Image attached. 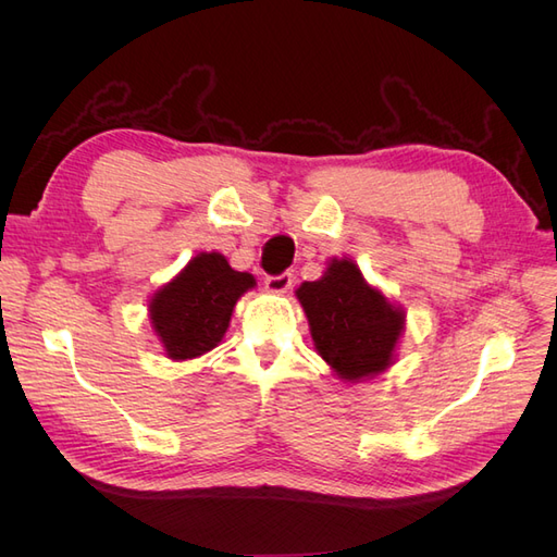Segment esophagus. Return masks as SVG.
Segmentation results:
<instances>
[{"mask_svg": "<svg viewBox=\"0 0 557 557\" xmlns=\"http://www.w3.org/2000/svg\"><path fill=\"white\" fill-rule=\"evenodd\" d=\"M293 283H295V276L290 272H283L276 276H267L264 288L269 293H288L293 288Z\"/></svg>", "mask_w": 557, "mask_h": 557, "instance_id": "1", "label": "esophagus"}]
</instances>
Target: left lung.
<instances>
[{
  "label": "left lung",
  "instance_id": "left-lung-1",
  "mask_svg": "<svg viewBox=\"0 0 557 557\" xmlns=\"http://www.w3.org/2000/svg\"><path fill=\"white\" fill-rule=\"evenodd\" d=\"M318 356L344 381L383 372L404 327V313L369 288L350 260H332L323 278L299 285Z\"/></svg>",
  "mask_w": 557,
  "mask_h": 557
}]
</instances>
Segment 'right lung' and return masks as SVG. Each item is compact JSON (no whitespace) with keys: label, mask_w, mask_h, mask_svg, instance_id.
Returning <instances> with one entry per match:
<instances>
[{"label":"right lung","mask_w":557,"mask_h":557,"mask_svg":"<svg viewBox=\"0 0 557 557\" xmlns=\"http://www.w3.org/2000/svg\"><path fill=\"white\" fill-rule=\"evenodd\" d=\"M256 285L221 252H201L150 299V320L172 360H190L223 339L237 299Z\"/></svg>","instance_id":"1"}]
</instances>
